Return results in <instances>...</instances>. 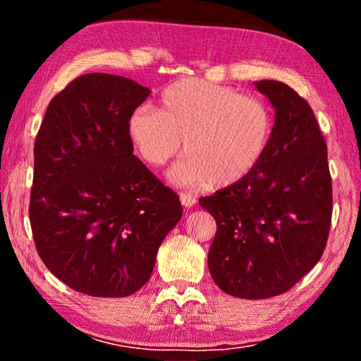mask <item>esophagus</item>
<instances>
[{
  "label": "esophagus",
  "mask_w": 361,
  "mask_h": 361,
  "mask_svg": "<svg viewBox=\"0 0 361 361\" xmlns=\"http://www.w3.org/2000/svg\"><path fill=\"white\" fill-rule=\"evenodd\" d=\"M180 200L183 207H192L195 204V197L188 192H180Z\"/></svg>",
  "instance_id": "obj_1"
}]
</instances>
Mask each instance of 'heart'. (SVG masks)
<instances>
[{"label":"heart","instance_id":"b5f03b06","mask_svg":"<svg viewBox=\"0 0 361 361\" xmlns=\"http://www.w3.org/2000/svg\"><path fill=\"white\" fill-rule=\"evenodd\" d=\"M274 121L261 99L240 95L228 85L204 79H180L164 90L159 111L138 108L127 121V133L140 157L164 166L181 149L170 169L176 185L229 188L259 166L272 140Z\"/></svg>","mask_w":361,"mask_h":361}]
</instances>
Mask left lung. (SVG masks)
<instances>
[{"mask_svg": "<svg viewBox=\"0 0 361 361\" xmlns=\"http://www.w3.org/2000/svg\"><path fill=\"white\" fill-rule=\"evenodd\" d=\"M255 85L276 111L266 156L245 180L199 199L218 229L212 277L242 299L282 295L301 280L322 258L333 212L326 143L312 108L280 81Z\"/></svg>", "mask_w": 361, "mask_h": 361, "instance_id": "obj_1", "label": "left lung"}]
</instances>
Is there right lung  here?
<instances>
[{
	"instance_id": "obj_1",
	"label": "right lung",
	"mask_w": 361,
	"mask_h": 361,
	"mask_svg": "<svg viewBox=\"0 0 361 361\" xmlns=\"http://www.w3.org/2000/svg\"><path fill=\"white\" fill-rule=\"evenodd\" d=\"M151 90L89 73L49 103L35 142L30 199L36 250L70 288L124 298L148 282L180 197L133 156L130 114Z\"/></svg>"
}]
</instances>
